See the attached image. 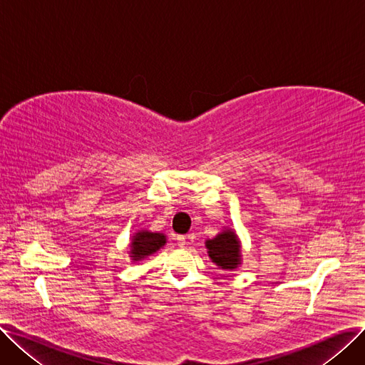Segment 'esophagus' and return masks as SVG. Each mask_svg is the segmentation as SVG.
<instances>
[{
  "instance_id": "esophagus-1",
  "label": "esophagus",
  "mask_w": 365,
  "mask_h": 365,
  "mask_svg": "<svg viewBox=\"0 0 365 365\" xmlns=\"http://www.w3.org/2000/svg\"><path fill=\"white\" fill-rule=\"evenodd\" d=\"M178 244H179L180 247H185V245H186V237L179 235V237H178Z\"/></svg>"
}]
</instances>
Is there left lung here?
<instances>
[{
    "label": "left lung",
    "instance_id": "1",
    "mask_svg": "<svg viewBox=\"0 0 365 365\" xmlns=\"http://www.w3.org/2000/svg\"><path fill=\"white\" fill-rule=\"evenodd\" d=\"M205 245L208 248V256L222 269H235L240 264L241 253L234 231H225L216 238L208 240Z\"/></svg>",
    "mask_w": 365,
    "mask_h": 365
}]
</instances>
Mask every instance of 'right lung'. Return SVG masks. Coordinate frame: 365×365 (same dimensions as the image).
<instances>
[{"mask_svg":"<svg viewBox=\"0 0 365 365\" xmlns=\"http://www.w3.org/2000/svg\"><path fill=\"white\" fill-rule=\"evenodd\" d=\"M164 244H165V237L163 234L142 231L134 235L131 240V252H130L131 257L134 262H138L160 250Z\"/></svg>","mask_w":365,"mask_h":365,"instance_id":"right-lung-1","label":"right lung"}]
</instances>
